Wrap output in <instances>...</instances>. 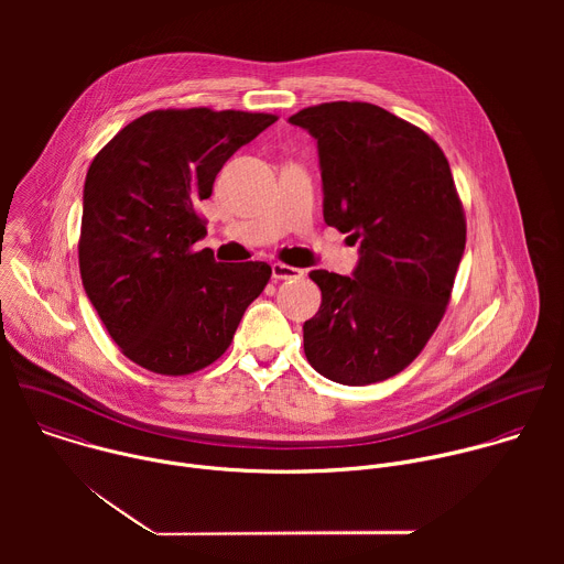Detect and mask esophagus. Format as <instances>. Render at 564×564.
<instances>
[{
    "label": "esophagus",
    "instance_id": "1",
    "mask_svg": "<svg viewBox=\"0 0 564 564\" xmlns=\"http://www.w3.org/2000/svg\"><path fill=\"white\" fill-rule=\"evenodd\" d=\"M272 276H274L276 281H283V279H301V276H303V270L292 268V265H285V263H274V265H272Z\"/></svg>",
    "mask_w": 564,
    "mask_h": 564
}]
</instances>
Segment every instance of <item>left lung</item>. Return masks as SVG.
<instances>
[{"instance_id":"left-lung-1","label":"left lung","mask_w":564,"mask_h":564,"mask_svg":"<svg viewBox=\"0 0 564 564\" xmlns=\"http://www.w3.org/2000/svg\"><path fill=\"white\" fill-rule=\"evenodd\" d=\"M316 140L324 218L359 240L352 276L312 270L318 312L303 324L310 366L344 386L383 381L429 344L451 301L466 218L440 144L370 102L290 118Z\"/></svg>"}]
</instances>
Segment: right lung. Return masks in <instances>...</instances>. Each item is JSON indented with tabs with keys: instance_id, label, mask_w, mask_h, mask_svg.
I'll list each match as a JSON object with an SVG mask.
<instances>
[{
	"instance_id": "obj_1",
	"label": "right lung",
	"mask_w": 564,
	"mask_h": 564,
	"mask_svg": "<svg viewBox=\"0 0 564 564\" xmlns=\"http://www.w3.org/2000/svg\"><path fill=\"white\" fill-rule=\"evenodd\" d=\"M279 118L252 111L158 109L120 129L85 181L79 274L124 357L158 375H192L231 344L265 290L263 261L216 263L194 252L216 174Z\"/></svg>"
}]
</instances>
